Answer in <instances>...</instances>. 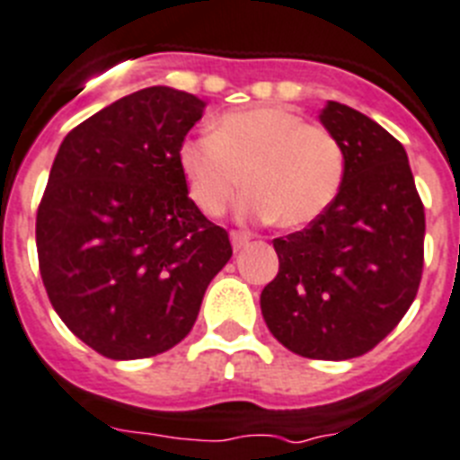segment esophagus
Masks as SVG:
<instances>
[{
	"label": "esophagus",
	"instance_id": "obj_1",
	"mask_svg": "<svg viewBox=\"0 0 460 460\" xmlns=\"http://www.w3.org/2000/svg\"><path fill=\"white\" fill-rule=\"evenodd\" d=\"M250 238H252V236H250L248 231H231V243H234V250L245 248Z\"/></svg>",
	"mask_w": 460,
	"mask_h": 460
}]
</instances>
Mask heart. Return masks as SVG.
<instances>
[{"label":"heart","instance_id":"1","mask_svg":"<svg viewBox=\"0 0 460 460\" xmlns=\"http://www.w3.org/2000/svg\"><path fill=\"white\" fill-rule=\"evenodd\" d=\"M177 163L200 212L222 215L245 184L243 215L274 219L281 229L316 222L345 179L340 141L283 106L222 115L212 134H193L179 144Z\"/></svg>","mask_w":460,"mask_h":460}]
</instances>
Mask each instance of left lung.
Masks as SVG:
<instances>
[{"instance_id": "8db88e82", "label": "left lung", "mask_w": 460, "mask_h": 460, "mask_svg": "<svg viewBox=\"0 0 460 460\" xmlns=\"http://www.w3.org/2000/svg\"><path fill=\"white\" fill-rule=\"evenodd\" d=\"M319 118L342 146L345 179L316 222L274 238L279 274L260 307L290 352L342 361L371 352L416 300L425 210L404 146L387 129L338 101Z\"/></svg>"}]
</instances>
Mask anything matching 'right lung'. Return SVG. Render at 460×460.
I'll return each mask as SVG.
<instances>
[{"mask_svg": "<svg viewBox=\"0 0 460 460\" xmlns=\"http://www.w3.org/2000/svg\"><path fill=\"white\" fill-rule=\"evenodd\" d=\"M203 108L179 89L134 92L70 129L49 172L35 229L44 288L63 323L108 359L181 342L234 252L177 163Z\"/></svg>", "mask_w": 460, "mask_h": 460, "instance_id": "obj_1", "label": "right lung"}]
</instances>
